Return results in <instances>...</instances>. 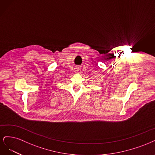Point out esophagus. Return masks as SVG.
<instances>
[{
    "label": "esophagus",
    "instance_id": "1",
    "mask_svg": "<svg viewBox=\"0 0 155 155\" xmlns=\"http://www.w3.org/2000/svg\"><path fill=\"white\" fill-rule=\"evenodd\" d=\"M75 71H76L77 72H78V69H77H77H75Z\"/></svg>",
    "mask_w": 155,
    "mask_h": 155
}]
</instances>
